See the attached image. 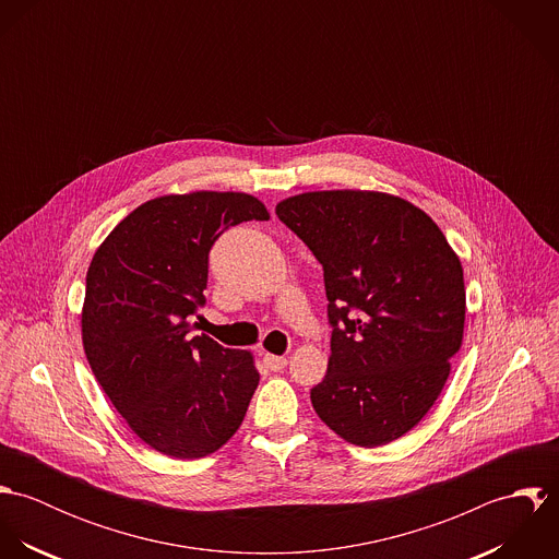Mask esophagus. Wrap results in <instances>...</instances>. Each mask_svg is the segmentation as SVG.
<instances>
[{"label":"esophagus","instance_id":"esophagus-1","mask_svg":"<svg viewBox=\"0 0 559 559\" xmlns=\"http://www.w3.org/2000/svg\"><path fill=\"white\" fill-rule=\"evenodd\" d=\"M264 364H266L269 370L280 372V370H284V368L288 366V359H286V357H280V355H264Z\"/></svg>","mask_w":559,"mask_h":559}]
</instances>
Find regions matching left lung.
<instances>
[{
  "label": "left lung",
  "instance_id": "8db88e82",
  "mask_svg": "<svg viewBox=\"0 0 559 559\" xmlns=\"http://www.w3.org/2000/svg\"><path fill=\"white\" fill-rule=\"evenodd\" d=\"M322 264L331 357L310 399L355 445H385L439 399L465 326L459 255L411 202L314 191L275 209Z\"/></svg>",
  "mask_w": 559,
  "mask_h": 559
}]
</instances>
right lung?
Listing matches in <instances>:
<instances>
[{
    "label": "right lung",
    "instance_id": "1",
    "mask_svg": "<svg viewBox=\"0 0 559 559\" xmlns=\"http://www.w3.org/2000/svg\"><path fill=\"white\" fill-rule=\"evenodd\" d=\"M251 219L269 213L247 193L163 195L124 217L90 262L85 357L131 430L165 456L219 450L258 388L249 353L191 333L215 240Z\"/></svg>",
    "mask_w": 559,
    "mask_h": 559
}]
</instances>
